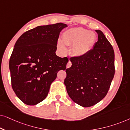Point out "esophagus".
I'll return each instance as SVG.
<instances>
[{"label":"esophagus","mask_w":130,"mask_h":130,"mask_svg":"<svg viewBox=\"0 0 130 130\" xmlns=\"http://www.w3.org/2000/svg\"><path fill=\"white\" fill-rule=\"evenodd\" d=\"M71 66H72V62L70 61H69V62L67 64V68H70Z\"/></svg>","instance_id":"esophagus-1"}]
</instances>
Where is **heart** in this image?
<instances>
[{"label":"heart","instance_id":"b5f03b06","mask_svg":"<svg viewBox=\"0 0 130 130\" xmlns=\"http://www.w3.org/2000/svg\"><path fill=\"white\" fill-rule=\"evenodd\" d=\"M96 40L93 32L82 27L73 28L65 31L62 34L61 40H58L57 46L63 52L67 51L66 45L71 46V53L74 56L82 57L92 48Z\"/></svg>","mask_w":130,"mask_h":130}]
</instances>
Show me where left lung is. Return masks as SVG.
Masks as SVG:
<instances>
[{
	"instance_id": "8db88e82",
	"label": "left lung",
	"mask_w": 130,
	"mask_h": 130,
	"mask_svg": "<svg viewBox=\"0 0 130 130\" xmlns=\"http://www.w3.org/2000/svg\"><path fill=\"white\" fill-rule=\"evenodd\" d=\"M98 41L86 55L70 58L64 85L73 101L83 107L96 104L107 94L115 74L113 47L100 30Z\"/></svg>"
}]
</instances>
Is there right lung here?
Segmentation results:
<instances>
[{
  "label": "right lung",
  "instance_id": "obj_1",
  "mask_svg": "<svg viewBox=\"0 0 130 130\" xmlns=\"http://www.w3.org/2000/svg\"><path fill=\"white\" fill-rule=\"evenodd\" d=\"M63 23L38 26L17 41L9 60L12 87L24 104L35 105L45 99L59 70L69 60L56 54Z\"/></svg>",
  "mask_w": 130,
  "mask_h": 130
}]
</instances>
